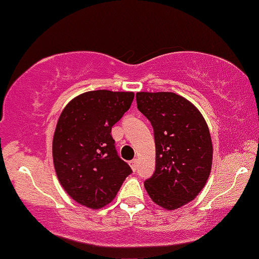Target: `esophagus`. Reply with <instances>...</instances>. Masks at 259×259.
Here are the masks:
<instances>
[{
    "mask_svg": "<svg viewBox=\"0 0 259 259\" xmlns=\"http://www.w3.org/2000/svg\"><path fill=\"white\" fill-rule=\"evenodd\" d=\"M129 163H130V167H132V168H133V171H135V169L138 168V163H139V160H138V158H134V160H132V161H130Z\"/></svg>",
    "mask_w": 259,
    "mask_h": 259,
    "instance_id": "1",
    "label": "esophagus"
}]
</instances>
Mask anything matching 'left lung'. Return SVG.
Segmentation results:
<instances>
[{
	"instance_id": "8db88e82",
	"label": "left lung",
	"mask_w": 259,
	"mask_h": 259,
	"mask_svg": "<svg viewBox=\"0 0 259 259\" xmlns=\"http://www.w3.org/2000/svg\"><path fill=\"white\" fill-rule=\"evenodd\" d=\"M136 103L155 134L156 169L145 189L153 203L176 210L197 197L210 176L208 124L194 104L173 92H138Z\"/></svg>"
}]
</instances>
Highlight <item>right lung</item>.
<instances>
[{
	"mask_svg": "<svg viewBox=\"0 0 259 259\" xmlns=\"http://www.w3.org/2000/svg\"><path fill=\"white\" fill-rule=\"evenodd\" d=\"M134 99V92L98 90L71 99L59 116L53 160L62 188L75 201L101 209L115 198L132 168L116 153L112 126Z\"/></svg>",
	"mask_w": 259,
	"mask_h": 259,
	"instance_id": "obj_1",
	"label": "right lung"
}]
</instances>
